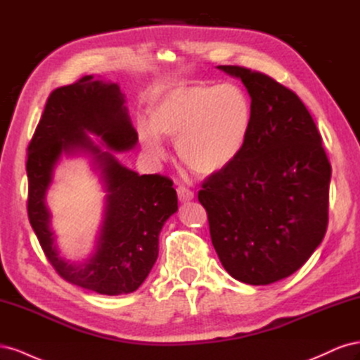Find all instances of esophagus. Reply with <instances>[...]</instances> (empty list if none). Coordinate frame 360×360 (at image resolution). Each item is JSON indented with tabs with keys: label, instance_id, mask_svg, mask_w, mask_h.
<instances>
[{
	"label": "esophagus",
	"instance_id": "obj_1",
	"mask_svg": "<svg viewBox=\"0 0 360 360\" xmlns=\"http://www.w3.org/2000/svg\"><path fill=\"white\" fill-rule=\"evenodd\" d=\"M177 195H179V200L181 201V202H189V201H192L193 200V192L189 189V188H186V186H179L177 188Z\"/></svg>",
	"mask_w": 360,
	"mask_h": 360
}]
</instances>
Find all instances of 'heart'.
Listing matches in <instances>:
<instances>
[{"label":"heart","mask_w":360,"mask_h":360,"mask_svg":"<svg viewBox=\"0 0 360 360\" xmlns=\"http://www.w3.org/2000/svg\"><path fill=\"white\" fill-rule=\"evenodd\" d=\"M150 124H138V138L151 158H165L160 136L168 138L176 141L177 156L191 171L213 176L245 150L252 105L236 84L177 85L151 106Z\"/></svg>","instance_id":"1"}]
</instances>
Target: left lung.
<instances>
[{
  "label": "left lung",
  "instance_id": "obj_1",
  "mask_svg": "<svg viewBox=\"0 0 360 360\" xmlns=\"http://www.w3.org/2000/svg\"><path fill=\"white\" fill-rule=\"evenodd\" d=\"M217 69L242 79L252 127L242 155L204 180L198 200L224 269L245 284L267 285L299 270L321 243L332 167L296 93L261 72Z\"/></svg>",
  "mask_w": 360,
  "mask_h": 360
}]
</instances>
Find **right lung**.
Here are the masks:
<instances>
[{"instance_id": "1", "label": "right lung", "mask_w": 360, "mask_h": 360, "mask_svg": "<svg viewBox=\"0 0 360 360\" xmlns=\"http://www.w3.org/2000/svg\"><path fill=\"white\" fill-rule=\"evenodd\" d=\"M118 84L91 75L53 90L28 146V217L39 243L57 274L73 285L106 296L134 292L148 276L159 254V233L177 212L172 180L160 174L126 168L112 151L94 144L101 136L114 151L134 148L138 134L130 122ZM86 150L101 169L105 210L92 257L81 265L58 255L50 228L46 192L61 154Z\"/></svg>"}]
</instances>
